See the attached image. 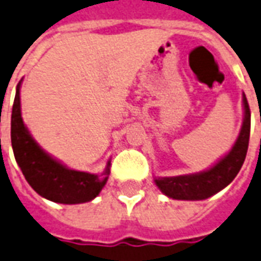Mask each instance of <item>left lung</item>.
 <instances>
[{"mask_svg": "<svg viewBox=\"0 0 261 261\" xmlns=\"http://www.w3.org/2000/svg\"><path fill=\"white\" fill-rule=\"evenodd\" d=\"M244 109V124L238 140L233 144L228 155L224 156L212 169L198 174L158 177L155 182L163 194L167 195L169 198L179 200L206 199L225 188L237 177L246 158L250 136V109L245 94Z\"/></svg>", "mask_w": 261, "mask_h": 261, "instance_id": "left-lung-1", "label": "left lung"}]
</instances>
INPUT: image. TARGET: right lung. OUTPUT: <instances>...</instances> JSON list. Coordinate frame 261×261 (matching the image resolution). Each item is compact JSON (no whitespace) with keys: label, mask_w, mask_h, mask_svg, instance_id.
<instances>
[{"label":"right lung","mask_w":261,"mask_h":261,"mask_svg":"<svg viewBox=\"0 0 261 261\" xmlns=\"http://www.w3.org/2000/svg\"><path fill=\"white\" fill-rule=\"evenodd\" d=\"M11 141L15 159L30 187L42 198L57 203L74 204L90 202L101 192L111 173V162L103 171L106 177L101 179L95 174L67 169L47 155L36 144L23 124L19 86L12 106Z\"/></svg>","instance_id":"1"}]
</instances>
